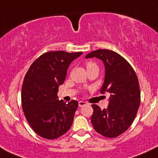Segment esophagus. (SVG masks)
I'll use <instances>...</instances> for the list:
<instances>
[{"instance_id": "obj_1", "label": "esophagus", "mask_w": 158, "mask_h": 158, "mask_svg": "<svg viewBox=\"0 0 158 158\" xmlns=\"http://www.w3.org/2000/svg\"><path fill=\"white\" fill-rule=\"evenodd\" d=\"M85 104H86V102H84V101H79V106L82 107V106H83L84 105H85Z\"/></svg>"}]
</instances>
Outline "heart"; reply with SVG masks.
Instances as JSON below:
<instances>
[{
    "label": "heart",
    "instance_id": "heart-1",
    "mask_svg": "<svg viewBox=\"0 0 158 158\" xmlns=\"http://www.w3.org/2000/svg\"><path fill=\"white\" fill-rule=\"evenodd\" d=\"M95 65L94 63H93V62H88L86 63V68H88V67H89V66H91V65Z\"/></svg>",
    "mask_w": 158,
    "mask_h": 158
}]
</instances>
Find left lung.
I'll return each instance as SVG.
<instances>
[{
  "label": "left lung",
  "instance_id": "8db88e82",
  "mask_svg": "<svg viewBox=\"0 0 158 158\" xmlns=\"http://www.w3.org/2000/svg\"><path fill=\"white\" fill-rule=\"evenodd\" d=\"M97 58L105 65V79L101 93H110L107 109L93 104L91 122L95 131L103 137L114 138L132 124L140 104V90L137 74L131 64L111 50L98 49L85 56Z\"/></svg>",
  "mask_w": 158,
  "mask_h": 158
}]
</instances>
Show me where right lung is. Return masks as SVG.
I'll return each instance as SVG.
<instances>
[{"mask_svg": "<svg viewBox=\"0 0 158 158\" xmlns=\"http://www.w3.org/2000/svg\"><path fill=\"white\" fill-rule=\"evenodd\" d=\"M82 52H48L38 58L27 70L21 89V104L27 123L38 135L48 140L65 134L73 124L78 102L58 99L59 86L67 69Z\"/></svg>", "mask_w": 158, "mask_h": 158, "instance_id": "add662e5", "label": "right lung"}]
</instances>
